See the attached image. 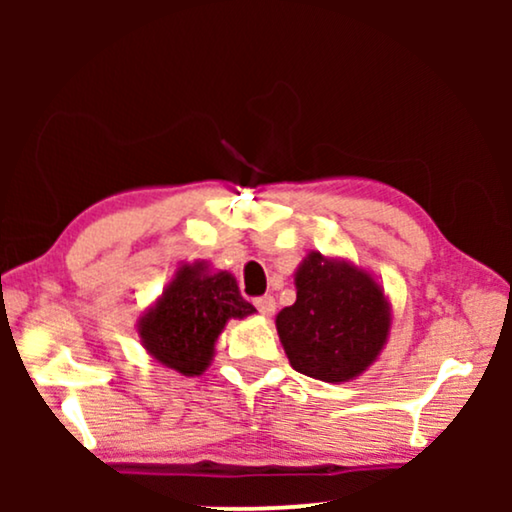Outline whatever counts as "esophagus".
Masks as SVG:
<instances>
[{
  "label": "esophagus",
  "mask_w": 512,
  "mask_h": 512,
  "mask_svg": "<svg viewBox=\"0 0 512 512\" xmlns=\"http://www.w3.org/2000/svg\"><path fill=\"white\" fill-rule=\"evenodd\" d=\"M255 308L260 310L262 315H272L274 308H276V303H274L272 296H260V298H255Z\"/></svg>",
  "instance_id": "esophagus-1"
}]
</instances>
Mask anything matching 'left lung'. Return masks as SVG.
I'll list each match as a JSON object with an SVG mask.
<instances>
[{"instance_id": "1", "label": "left lung", "mask_w": 512, "mask_h": 512, "mask_svg": "<svg viewBox=\"0 0 512 512\" xmlns=\"http://www.w3.org/2000/svg\"><path fill=\"white\" fill-rule=\"evenodd\" d=\"M296 289V303L276 315L293 370L325 383L363 373L390 330V310L373 276L313 252L296 272Z\"/></svg>"}]
</instances>
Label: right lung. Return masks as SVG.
I'll return each mask as SVG.
<instances>
[{
	"instance_id": "add662e5",
	"label": "right lung",
	"mask_w": 512,
	"mask_h": 512,
	"mask_svg": "<svg viewBox=\"0 0 512 512\" xmlns=\"http://www.w3.org/2000/svg\"><path fill=\"white\" fill-rule=\"evenodd\" d=\"M255 313L228 272L209 274L204 264H185L139 325L146 349L163 366L199 375L209 366L214 342L228 317Z\"/></svg>"
}]
</instances>
